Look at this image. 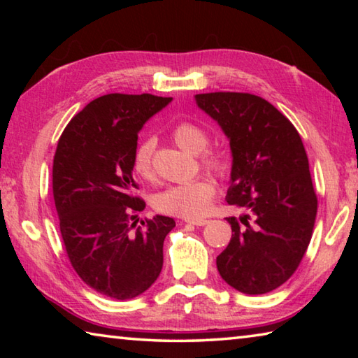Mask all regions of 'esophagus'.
Instances as JSON below:
<instances>
[{
  "mask_svg": "<svg viewBox=\"0 0 358 358\" xmlns=\"http://www.w3.org/2000/svg\"><path fill=\"white\" fill-rule=\"evenodd\" d=\"M185 222L192 224V226H205L208 221L207 220H185Z\"/></svg>",
  "mask_w": 358,
  "mask_h": 358,
  "instance_id": "34e87169",
  "label": "esophagus"
}]
</instances>
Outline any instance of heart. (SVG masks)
Returning a JSON list of instances; mask_svg holds the SVG:
<instances>
[{
	"instance_id": "1",
	"label": "heart",
	"mask_w": 358,
	"mask_h": 358,
	"mask_svg": "<svg viewBox=\"0 0 358 358\" xmlns=\"http://www.w3.org/2000/svg\"><path fill=\"white\" fill-rule=\"evenodd\" d=\"M172 138L180 148L189 153H201V166L208 172L226 177L230 171L229 157L221 151L207 150L208 136L201 126L191 123V121H181L172 129ZM155 150L156 138L143 137L136 145L132 153V169L141 178L153 180L155 177ZM216 194L215 183L207 177H199L196 180L186 181V183L173 185L166 191L157 194L155 199V207L157 211L172 216L181 217H199L205 215L210 208V203Z\"/></svg>"
}]
</instances>
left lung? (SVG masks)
<instances>
[{
  "mask_svg": "<svg viewBox=\"0 0 358 358\" xmlns=\"http://www.w3.org/2000/svg\"><path fill=\"white\" fill-rule=\"evenodd\" d=\"M230 141L234 164L227 203L232 238L216 257L224 281L243 294L280 287L299 268L317 213L310 162L295 126L260 96L216 92L196 96Z\"/></svg>",
  "mask_w": 358,
  "mask_h": 358,
  "instance_id": "obj_1",
  "label": "left lung"
}]
</instances>
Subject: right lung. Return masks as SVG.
I'll return each mask as SVG.
<instances>
[{"instance_id": "right-lung-1", "label": "right lung", "mask_w": 358, "mask_h": 358, "mask_svg": "<svg viewBox=\"0 0 358 358\" xmlns=\"http://www.w3.org/2000/svg\"><path fill=\"white\" fill-rule=\"evenodd\" d=\"M172 98L104 94L66 126L53 157L52 186L59 232L80 280L106 296L143 294L162 268L169 216L137 226L145 202L132 178V153L145 121Z\"/></svg>"}]
</instances>
